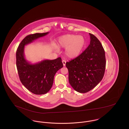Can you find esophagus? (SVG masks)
Masks as SVG:
<instances>
[{
    "instance_id": "esophagus-1",
    "label": "esophagus",
    "mask_w": 129,
    "mask_h": 129,
    "mask_svg": "<svg viewBox=\"0 0 129 129\" xmlns=\"http://www.w3.org/2000/svg\"><path fill=\"white\" fill-rule=\"evenodd\" d=\"M62 63H63V66L64 67V66H66V60H62Z\"/></svg>"
}]
</instances>
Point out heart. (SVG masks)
I'll list each match as a JSON object with an SVG mask.
<instances>
[{
  "label": "heart",
  "mask_w": 129,
  "mask_h": 129,
  "mask_svg": "<svg viewBox=\"0 0 129 129\" xmlns=\"http://www.w3.org/2000/svg\"><path fill=\"white\" fill-rule=\"evenodd\" d=\"M85 44V39L81 35L67 34L59 37L58 40V46L66 48V55L71 58L75 57L79 55Z\"/></svg>",
  "instance_id": "obj_1"
}]
</instances>
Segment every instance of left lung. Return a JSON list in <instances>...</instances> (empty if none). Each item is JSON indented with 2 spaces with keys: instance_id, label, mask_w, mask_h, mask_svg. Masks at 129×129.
Listing matches in <instances>:
<instances>
[{
  "instance_id": "obj_1",
  "label": "left lung",
  "mask_w": 129,
  "mask_h": 129,
  "mask_svg": "<svg viewBox=\"0 0 129 129\" xmlns=\"http://www.w3.org/2000/svg\"><path fill=\"white\" fill-rule=\"evenodd\" d=\"M89 45L80 55L66 62L69 80L74 89L86 93L94 88L102 79L106 67L104 50L99 40L89 33Z\"/></svg>"
}]
</instances>
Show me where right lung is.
<instances>
[{"instance_id":"right-lung-1","label":"right lung","mask_w":129,"mask_h":129,"mask_svg":"<svg viewBox=\"0 0 129 129\" xmlns=\"http://www.w3.org/2000/svg\"><path fill=\"white\" fill-rule=\"evenodd\" d=\"M49 32L35 33L27 36L20 43L16 51V67L20 80L30 92L37 95L46 94L51 88L55 75L63 67L61 58L42 60L31 64L24 56V47Z\"/></svg>"}]
</instances>
